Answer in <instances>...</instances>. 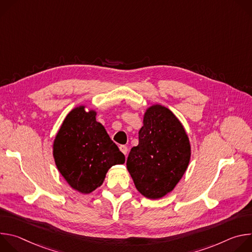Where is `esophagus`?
<instances>
[{
    "label": "esophagus",
    "mask_w": 252,
    "mask_h": 252,
    "mask_svg": "<svg viewBox=\"0 0 252 252\" xmlns=\"http://www.w3.org/2000/svg\"><path fill=\"white\" fill-rule=\"evenodd\" d=\"M120 150H121V152H122L125 156H126V155H127L128 149H127V147H126V146H121V147H120Z\"/></svg>",
    "instance_id": "1"
}]
</instances>
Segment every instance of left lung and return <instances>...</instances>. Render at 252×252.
Masks as SVG:
<instances>
[{"instance_id":"left-lung-1","label":"left lung","mask_w":252,"mask_h":252,"mask_svg":"<svg viewBox=\"0 0 252 252\" xmlns=\"http://www.w3.org/2000/svg\"><path fill=\"white\" fill-rule=\"evenodd\" d=\"M190 159L188 134L166 107L151 106L138 131V145L130 150L126 166L136 189L151 199L170 192Z\"/></svg>"}]
</instances>
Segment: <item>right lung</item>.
I'll use <instances>...</instances> for the list:
<instances>
[{
	"label": "right lung",
	"mask_w": 252,
	"mask_h": 252,
	"mask_svg": "<svg viewBox=\"0 0 252 252\" xmlns=\"http://www.w3.org/2000/svg\"><path fill=\"white\" fill-rule=\"evenodd\" d=\"M95 112L85 106L71 111L64 119L54 141L56 165L74 189L90 193L100 187L115 164L125 162V155L111 139Z\"/></svg>",
	"instance_id": "add662e5"
}]
</instances>
